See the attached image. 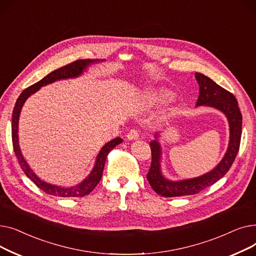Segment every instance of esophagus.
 <instances>
[{
    "label": "esophagus",
    "instance_id": "esophagus-1",
    "mask_svg": "<svg viewBox=\"0 0 256 256\" xmlns=\"http://www.w3.org/2000/svg\"><path fill=\"white\" fill-rule=\"evenodd\" d=\"M138 138H139V132L137 130H130L126 135L128 140H136Z\"/></svg>",
    "mask_w": 256,
    "mask_h": 256
}]
</instances>
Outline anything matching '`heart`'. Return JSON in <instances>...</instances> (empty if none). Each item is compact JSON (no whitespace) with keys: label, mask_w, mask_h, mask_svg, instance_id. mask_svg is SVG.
Returning a JSON list of instances; mask_svg holds the SVG:
<instances>
[{"label":"heart","mask_w":256,"mask_h":256,"mask_svg":"<svg viewBox=\"0 0 256 256\" xmlns=\"http://www.w3.org/2000/svg\"><path fill=\"white\" fill-rule=\"evenodd\" d=\"M166 96V92L164 90L158 89H152L147 92L145 96V102L148 104H156Z\"/></svg>","instance_id":"obj_1"}]
</instances>
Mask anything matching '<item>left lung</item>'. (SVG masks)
Returning a JSON list of instances; mask_svg holds the SVG:
<instances>
[{
  "label": "left lung",
  "instance_id": "left-lung-1",
  "mask_svg": "<svg viewBox=\"0 0 256 256\" xmlns=\"http://www.w3.org/2000/svg\"><path fill=\"white\" fill-rule=\"evenodd\" d=\"M195 78L199 84V96L196 106H212L225 114L228 119V124H230V144H228V148L222 160L212 171L195 178L172 182L165 178L160 171V154L162 152H160V145L158 141L156 134L154 136L156 140H152L150 143L152 150V165L146 178L154 191L164 197L198 194L225 176L227 171L230 169L238 152L242 136V114L238 109L236 98L232 93L214 83L208 76L195 72Z\"/></svg>",
  "mask_w": 256,
  "mask_h": 256
}]
</instances>
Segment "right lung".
<instances>
[{"label": "right lung", "mask_w": 256, "mask_h": 256, "mask_svg": "<svg viewBox=\"0 0 256 256\" xmlns=\"http://www.w3.org/2000/svg\"><path fill=\"white\" fill-rule=\"evenodd\" d=\"M98 61L100 60H90V59L76 60L72 63L62 66V67H60V68L52 72L46 76H44L42 80H40L39 82L33 84L32 86H30L28 88H26L20 93V96H18V98L16 102L14 109H13L12 126H11L12 144H13V150H14L16 156L18 160L20 163V166L22 169V171L24 172L26 176H28L39 188V189H42L44 192H46L48 195L59 196V197H83V196L88 195L94 189V188L96 186V184L100 182V180L102 176V171H104V167L108 154H109L114 148V147H116L124 140L121 138H115V139L111 140L110 142H108L102 147L96 158V165H94L91 173L80 184H78L74 186H72V188H62V186H54V184H48V182L40 180L36 176V174L31 170L29 165L26 164V162L24 160V158L20 152L18 132V119H20L22 108L26 100L28 98L31 94L35 93L38 89L42 88V86L54 83L59 80L78 76L80 74H83V72L88 67V65H90L91 63H96Z\"/></svg>", "instance_id": "1"}]
</instances>
